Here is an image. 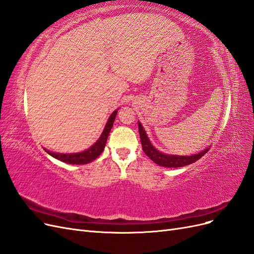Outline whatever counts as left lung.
<instances>
[{
  "label": "left lung",
  "mask_w": 254,
  "mask_h": 254,
  "mask_svg": "<svg viewBox=\"0 0 254 254\" xmlns=\"http://www.w3.org/2000/svg\"><path fill=\"white\" fill-rule=\"evenodd\" d=\"M137 126H139V132H140V139H141V144H142V148L144 152L146 153L150 160H152L153 162L160 166H164V167H182L189 164H191L196 162L197 160L202 158L205 153L209 151V148L204 149L203 151L197 153V155L194 156H170V155H165V153L160 152L157 150L151 143L149 142L147 135L145 133V130L142 127L141 123L137 122Z\"/></svg>",
  "instance_id": "1"
}]
</instances>
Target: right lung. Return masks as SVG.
<instances>
[{
	"label": "right lung",
	"mask_w": 254,
	"mask_h": 254,
	"mask_svg": "<svg viewBox=\"0 0 254 254\" xmlns=\"http://www.w3.org/2000/svg\"><path fill=\"white\" fill-rule=\"evenodd\" d=\"M117 113H118V110H115L110 115V118L108 122H107L106 127L104 129L101 137H99L98 141L93 146H91L88 150L83 152H78V153H56L47 149H45V151H47L52 157L63 161V162L67 164H88L92 162V161L95 160L103 152L107 143V139H108L109 132L113 126L115 117H117Z\"/></svg>",
	"instance_id": "right-lung-1"
}]
</instances>
